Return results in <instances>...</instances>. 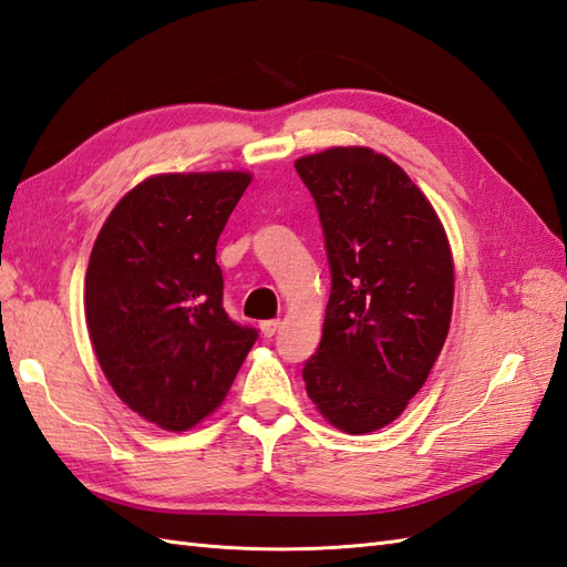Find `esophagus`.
<instances>
[{
    "mask_svg": "<svg viewBox=\"0 0 567 567\" xmlns=\"http://www.w3.org/2000/svg\"><path fill=\"white\" fill-rule=\"evenodd\" d=\"M279 327H281V322L279 320H265L259 324V329H261V334H265L267 339H271L276 331H279Z\"/></svg>",
    "mask_w": 567,
    "mask_h": 567,
    "instance_id": "esophagus-1",
    "label": "esophagus"
}]
</instances>
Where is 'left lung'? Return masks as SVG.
I'll return each mask as SVG.
<instances>
[{"mask_svg": "<svg viewBox=\"0 0 567 567\" xmlns=\"http://www.w3.org/2000/svg\"><path fill=\"white\" fill-rule=\"evenodd\" d=\"M296 171L324 230L331 293L302 380L322 416L363 435L392 423L447 339L454 265L431 202L388 156L337 146Z\"/></svg>", "mask_w": 567, "mask_h": 567, "instance_id": "left-lung-1", "label": "left lung"}]
</instances>
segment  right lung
<instances>
[{
	"instance_id": "obj_1",
	"label": "right lung",
	"mask_w": 567,
	"mask_h": 567,
	"mask_svg": "<svg viewBox=\"0 0 567 567\" xmlns=\"http://www.w3.org/2000/svg\"><path fill=\"white\" fill-rule=\"evenodd\" d=\"M252 175L165 173L124 195L95 238L84 310L115 394L165 431L224 402L257 329L224 310L216 243Z\"/></svg>"
}]
</instances>
